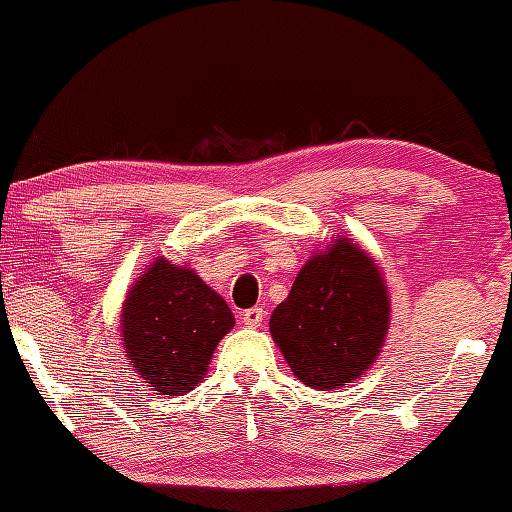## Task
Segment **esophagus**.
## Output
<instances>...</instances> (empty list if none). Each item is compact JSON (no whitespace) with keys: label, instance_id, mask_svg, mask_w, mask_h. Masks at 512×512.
<instances>
[{"label":"esophagus","instance_id":"esophagus-1","mask_svg":"<svg viewBox=\"0 0 512 512\" xmlns=\"http://www.w3.org/2000/svg\"><path fill=\"white\" fill-rule=\"evenodd\" d=\"M264 315H267V313H264L262 308H250V310H245L243 315H240V320H243L245 327H260Z\"/></svg>","mask_w":512,"mask_h":512}]
</instances>
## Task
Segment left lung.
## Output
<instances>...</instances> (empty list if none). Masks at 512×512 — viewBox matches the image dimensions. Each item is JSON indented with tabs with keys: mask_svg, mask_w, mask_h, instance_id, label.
I'll return each mask as SVG.
<instances>
[{
	"mask_svg": "<svg viewBox=\"0 0 512 512\" xmlns=\"http://www.w3.org/2000/svg\"><path fill=\"white\" fill-rule=\"evenodd\" d=\"M387 320L383 276L366 252L342 238L298 272L269 330L298 380L334 390L361 378L378 358Z\"/></svg>",
	"mask_w": 512,
	"mask_h": 512,
	"instance_id": "obj_1",
	"label": "left lung"
}]
</instances>
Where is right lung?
I'll return each instance as SVG.
<instances>
[{
  "label": "right lung",
  "mask_w": 512,
  "mask_h": 512,
  "mask_svg": "<svg viewBox=\"0 0 512 512\" xmlns=\"http://www.w3.org/2000/svg\"><path fill=\"white\" fill-rule=\"evenodd\" d=\"M236 317L187 267L156 260L129 291L122 313L125 354L158 395H182L202 383L211 354Z\"/></svg>",
  "instance_id": "right-lung-1"
}]
</instances>
